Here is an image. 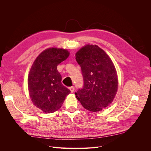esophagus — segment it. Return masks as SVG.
<instances>
[{"label":"esophagus","mask_w":151,"mask_h":151,"mask_svg":"<svg viewBox=\"0 0 151 151\" xmlns=\"http://www.w3.org/2000/svg\"><path fill=\"white\" fill-rule=\"evenodd\" d=\"M69 89L70 90V92H71V93H74V92L75 88H74V86H72V87H70V88H69Z\"/></svg>","instance_id":"34e87169"}]
</instances>
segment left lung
Here are the masks:
<instances>
[{"label": "left lung", "instance_id": "obj_1", "mask_svg": "<svg viewBox=\"0 0 151 151\" xmlns=\"http://www.w3.org/2000/svg\"><path fill=\"white\" fill-rule=\"evenodd\" d=\"M81 67L84 87L75 93L85 109L101 111L110 104L118 91L116 68L107 53L96 45H86L76 53Z\"/></svg>", "mask_w": 151, "mask_h": 151}]
</instances>
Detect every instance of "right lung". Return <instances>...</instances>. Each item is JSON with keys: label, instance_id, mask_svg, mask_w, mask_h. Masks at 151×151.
I'll return each mask as SVG.
<instances>
[{"label": "right lung", "instance_id": "right-lung-1", "mask_svg": "<svg viewBox=\"0 0 151 151\" xmlns=\"http://www.w3.org/2000/svg\"><path fill=\"white\" fill-rule=\"evenodd\" d=\"M67 49L48 48L39 54L32 65L28 77L30 98L44 113L58 111L70 91L63 86L57 65L68 57Z\"/></svg>", "mask_w": 151, "mask_h": 151}]
</instances>
